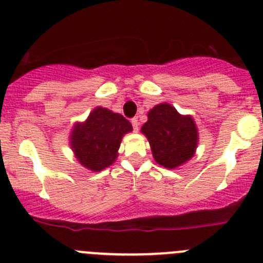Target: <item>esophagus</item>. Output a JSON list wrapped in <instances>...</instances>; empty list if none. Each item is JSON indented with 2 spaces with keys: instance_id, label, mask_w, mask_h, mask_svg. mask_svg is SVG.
<instances>
[{
  "instance_id": "34e87169",
  "label": "esophagus",
  "mask_w": 263,
  "mask_h": 263,
  "mask_svg": "<svg viewBox=\"0 0 263 263\" xmlns=\"http://www.w3.org/2000/svg\"><path fill=\"white\" fill-rule=\"evenodd\" d=\"M132 125H133V129L134 132H138V126H139V121L137 117H134V119H132Z\"/></svg>"
}]
</instances>
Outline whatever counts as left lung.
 Here are the masks:
<instances>
[{
  "mask_svg": "<svg viewBox=\"0 0 263 263\" xmlns=\"http://www.w3.org/2000/svg\"><path fill=\"white\" fill-rule=\"evenodd\" d=\"M141 132L148 139L155 161L177 169L194 157L199 132L191 115H181L172 104L160 103L149 109Z\"/></svg>",
  "mask_w": 263,
  "mask_h": 263,
  "instance_id": "1",
  "label": "left lung"
}]
</instances>
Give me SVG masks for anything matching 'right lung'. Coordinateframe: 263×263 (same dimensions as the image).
Wrapping results in <instances>:
<instances>
[{"label":"right lung","instance_id":"obj_1","mask_svg":"<svg viewBox=\"0 0 263 263\" xmlns=\"http://www.w3.org/2000/svg\"><path fill=\"white\" fill-rule=\"evenodd\" d=\"M133 126L122 115L96 107L87 119L71 130L69 146L77 161L91 172H101L116 161L121 139Z\"/></svg>","mask_w":263,"mask_h":263}]
</instances>
